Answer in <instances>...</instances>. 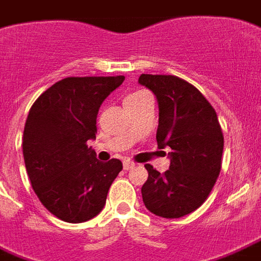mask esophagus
Segmentation results:
<instances>
[{
    "mask_svg": "<svg viewBox=\"0 0 261 261\" xmlns=\"http://www.w3.org/2000/svg\"><path fill=\"white\" fill-rule=\"evenodd\" d=\"M133 167H135L134 162H131V160H124V162H123V168H124L126 171L131 170Z\"/></svg>",
    "mask_w": 261,
    "mask_h": 261,
    "instance_id": "obj_1",
    "label": "esophagus"
}]
</instances>
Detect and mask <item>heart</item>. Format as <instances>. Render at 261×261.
I'll list each match as a JSON object with an SVG mask.
<instances>
[{
  "label": "heart",
  "mask_w": 261,
  "mask_h": 261,
  "mask_svg": "<svg viewBox=\"0 0 261 261\" xmlns=\"http://www.w3.org/2000/svg\"><path fill=\"white\" fill-rule=\"evenodd\" d=\"M145 91H135V93H131V94H128L126 97V99H130V98H137V97H139L141 94H144Z\"/></svg>",
  "instance_id": "obj_1"
}]
</instances>
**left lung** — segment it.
Wrapping results in <instances>:
<instances>
[{
    "label": "left lung",
    "mask_w": 261,
    "mask_h": 261,
    "mask_svg": "<svg viewBox=\"0 0 261 261\" xmlns=\"http://www.w3.org/2000/svg\"><path fill=\"white\" fill-rule=\"evenodd\" d=\"M138 83L157 98L159 148H171L164 174L145 166L149 176L142 200L157 216L182 218L202 205L222 168L224 139L218 115L196 87L178 76L142 73Z\"/></svg>",
    "instance_id": "1"
}]
</instances>
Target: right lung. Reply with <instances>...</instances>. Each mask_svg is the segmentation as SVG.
Segmentation results:
<instances>
[{"instance_id":"1","label":"right lung","mask_w":261,"mask_h":261,"mask_svg":"<svg viewBox=\"0 0 261 261\" xmlns=\"http://www.w3.org/2000/svg\"><path fill=\"white\" fill-rule=\"evenodd\" d=\"M124 81L119 76L65 77L38 97L25 120L23 156L34 192L50 214L68 223L102 211L123 164L101 163L95 139L101 104Z\"/></svg>"}]
</instances>
